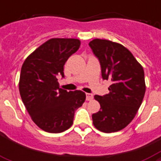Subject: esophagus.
<instances>
[{"label":"esophagus","instance_id":"34e87169","mask_svg":"<svg viewBox=\"0 0 161 161\" xmlns=\"http://www.w3.org/2000/svg\"><path fill=\"white\" fill-rule=\"evenodd\" d=\"M93 98V95L91 93H86V99L88 101H91Z\"/></svg>","mask_w":161,"mask_h":161}]
</instances>
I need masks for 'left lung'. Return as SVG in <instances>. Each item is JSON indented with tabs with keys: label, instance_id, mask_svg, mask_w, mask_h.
Instances as JSON below:
<instances>
[{
	"label": "left lung",
	"instance_id": "obj_1",
	"mask_svg": "<svg viewBox=\"0 0 161 161\" xmlns=\"http://www.w3.org/2000/svg\"><path fill=\"white\" fill-rule=\"evenodd\" d=\"M88 45L100 63L103 79L111 82L109 93L94 96L101 108L92 115L93 124L102 132H117L132 121L142 103L145 93L144 69L121 44L97 38Z\"/></svg>",
	"mask_w": 161,
	"mask_h": 161
}]
</instances>
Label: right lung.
I'll list each match as a JSON object with an SVG mask.
<instances>
[{
  "label": "right lung",
  "mask_w": 161,
  "mask_h": 161,
  "mask_svg": "<svg viewBox=\"0 0 161 161\" xmlns=\"http://www.w3.org/2000/svg\"><path fill=\"white\" fill-rule=\"evenodd\" d=\"M80 41L52 38L24 61L19 91L33 122L44 131L61 133L73 125L75 110L83 105L85 93L59 88L58 76L64 77L63 66L78 51Z\"/></svg>",
  "instance_id": "add662e5"
}]
</instances>
